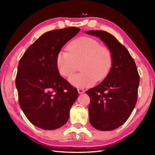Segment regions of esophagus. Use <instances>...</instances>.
<instances>
[{"mask_svg": "<svg viewBox=\"0 0 155 155\" xmlns=\"http://www.w3.org/2000/svg\"><path fill=\"white\" fill-rule=\"evenodd\" d=\"M77 91H78V93H79V94H82V93H83L84 92V89H83V88H78V89H77Z\"/></svg>", "mask_w": 155, "mask_h": 155, "instance_id": "1", "label": "esophagus"}]
</instances>
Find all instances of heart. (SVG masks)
I'll return each instance as SVG.
<instances>
[{"instance_id":"1","label":"heart","mask_w":155,"mask_h":155,"mask_svg":"<svg viewBox=\"0 0 155 155\" xmlns=\"http://www.w3.org/2000/svg\"><path fill=\"white\" fill-rule=\"evenodd\" d=\"M68 51H61L56 58V65L59 74L68 77L77 71L78 64L81 72L72 75L68 81L74 87H90L100 81L109 72L113 57L109 47L101 45L93 38L81 37L68 45Z\"/></svg>"}]
</instances>
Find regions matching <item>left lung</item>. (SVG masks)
<instances>
[{
    "mask_svg": "<svg viewBox=\"0 0 155 155\" xmlns=\"http://www.w3.org/2000/svg\"><path fill=\"white\" fill-rule=\"evenodd\" d=\"M86 33L100 38L113 53V64L107 77L85 92L91 98V124L99 130H113L127 121L135 107L139 74L129 52L113 35L103 31Z\"/></svg>",
    "mask_w": 155,
    "mask_h": 155,
    "instance_id": "1",
    "label": "left lung"
}]
</instances>
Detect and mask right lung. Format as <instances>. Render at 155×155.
<instances>
[{"label": "right lung", "mask_w": 155, "mask_h": 155, "mask_svg": "<svg viewBox=\"0 0 155 155\" xmlns=\"http://www.w3.org/2000/svg\"><path fill=\"white\" fill-rule=\"evenodd\" d=\"M80 30L68 27L45 32L19 61L15 83L20 107L28 120L42 129L54 130L63 126L78 98L77 88L59 74L56 58Z\"/></svg>", "instance_id": "obj_1"}]
</instances>
